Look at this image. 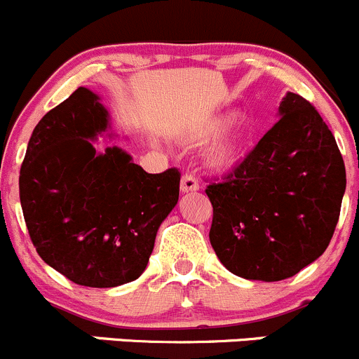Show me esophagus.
<instances>
[{
  "label": "esophagus",
  "instance_id": "obj_1",
  "mask_svg": "<svg viewBox=\"0 0 359 359\" xmlns=\"http://www.w3.org/2000/svg\"><path fill=\"white\" fill-rule=\"evenodd\" d=\"M195 190H198L197 175H194V172H187V175H183V178H181V191H183V194H188V191H195Z\"/></svg>",
  "mask_w": 359,
  "mask_h": 359
}]
</instances>
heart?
Instances as JSON below:
<instances>
[{"instance_id":"heart-1","label":"heart","mask_w":359,"mask_h":359,"mask_svg":"<svg viewBox=\"0 0 359 359\" xmlns=\"http://www.w3.org/2000/svg\"><path fill=\"white\" fill-rule=\"evenodd\" d=\"M232 116H223V118H212L208 120L204 123H198V126L191 127L187 133V141L188 143H205L211 137L218 136L223 129L232 123ZM244 134L241 130L229 134V136L222 137V140L216 141L208 151V164L212 169H218V171H225V169L233 168L237 162L241 161L244 151Z\"/></svg>"}]
</instances>
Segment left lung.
<instances>
[{"label": "left lung", "mask_w": 359, "mask_h": 359, "mask_svg": "<svg viewBox=\"0 0 359 359\" xmlns=\"http://www.w3.org/2000/svg\"><path fill=\"white\" fill-rule=\"evenodd\" d=\"M279 113L244 161L205 188L212 250L244 279L281 281L321 257L346 190L344 158L318 109L288 92Z\"/></svg>", "instance_id": "obj_1"}]
</instances>
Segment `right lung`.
Instances as JSON below:
<instances>
[{"instance_id":"1","label":"right lung","mask_w":359,"mask_h":359,"mask_svg":"<svg viewBox=\"0 0 359 359\" xmlns=\"http://www.w3.org/2000/svg\"><path fill=\"white\" fill-rule=\"evenodd\" d=\"M108 127L99 97L78 87L34 127L19 191L31 243L45 264L88 288L134 281L180 197V169L148 175L120 148L95 154Z\"/></svg>"}]
</instances>
